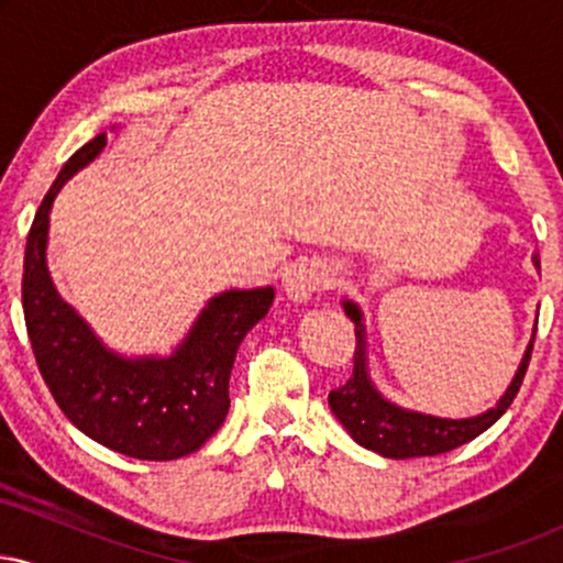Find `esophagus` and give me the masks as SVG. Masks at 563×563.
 <instances>
[{"instance_id":"1","label":"esophagus","mask_w":563,"mask_h":563,"mask_svg":"<svg viewBox=\"0 0 563 563\" xmlns=\"http://www.w3.org/2000/svg\"><path fill=\"white\" fill-rule=\"evenodd\" d=\"M331 286V269L322 262H301L286 273V294L294 301H307Z\"/></svg>"}]
</instances>
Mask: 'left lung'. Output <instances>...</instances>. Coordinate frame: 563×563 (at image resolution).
I'll use <instances>...</instances> for the list:
<instances>
[{"label":"left lung","instance_id":"left-lung-1","mask_svg":"<svg viewBox=\"0 0 563 563\" xmlns=\"http://www.w3.org/2000/svg\"><path fill=\"white\" fill-rule=\"evenodd\" d=\"M534 264L540 267L538 254L532 256ZM344 312L354 322V335H357V346H354V367L352 376L344 386L328 394V405L335 412L344 429L352 434V439L363 448L378 452L384 457H423V455H439V452H450L461 444L471 442L487 431L503 412L508 410L516 394L521 389V380L529 367V357H532L534 339L529 341L525 360H521L519 371H516L514 380H510L508 391L503 394L500 402L493 410L482 412L476 418H461V421H450V418H434L423 416V412H410L402 407L391 405L376 391V386L367 378L365 367V328L363 314H360L357 303L344 301Z\"/></svg>","mask_w":563,"mask_h":563}]
</instances>
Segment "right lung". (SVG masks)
I'll list each match as a JSON object with an SVG mask.
<instances>
[{"label":"right lung","instance_id":"right-lung-1","mask_svg":"<svg viewBox=\"0 0 563 563\" xmlns=\"http://www.w3.org/2000/svg\"><path fill=\"white\" fill-rule=\"evenodd\" d=\"M102 147L106 132L66 161L38 206L23 260L25 331L44 384L76 429L121 455L177 461L203 448L228 418L238 346L269 312L275 290L219 294L166 360H124L108 352L57 296L44 260L57 190Z\"/></svg>","mask_w":563,"mask_h":563}]
</instances>
